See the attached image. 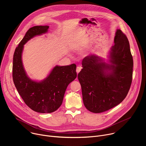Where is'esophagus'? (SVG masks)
<instances>
[{
  "label": "esophagus",
  "mask_w": 146,
  "mask_h": 146,
  "mask_svg": "<svg viewBox=\"0 0 146 146\" xmlns=\"http://www.w3.org/2000/svg\"><path fill=\"white\" fill-rule=\"evenodd\" d=\"M81 68H81V66H77V69H76V72H77V73H78L81 71Z\"/></svg>",
  "instance_id": "34e87169"
}]
</instances>
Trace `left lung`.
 Segmentation results:
<instances>
[{
  "mask_svg": "<svg viewBox=\"0 0 146 146\" xmlns=\"http://www.w3.org/2000/svg\"><path fill=\"white\" fill-rule=\"evenodd\" d=\"M110 64L96 55L83 59L78 74L82 100L90 111L100 113L116 106L130 89L133 62L127 37L117 29L110 53Z\"/></svg>",
  "mask_w": 146,
  "mask_h": 146,
  "instance_id": "left-lung-1",
  "label": "left lung"
}]
</instances>
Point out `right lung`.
<instances>
[{"instance_id": "right-lung-1", "label": "right lung", "mask_w": 146, "mask_h": 146, "mask_svg": "<svg viewBox=\"0 0 146 146\" xmlns=\"http://www.w3.org/2000/svg\"><path fill=\"white\" fill-rule=\"evenodd\" d=\"M49 26H35L30 28L16 47L13 56V79L14 85L26 105L40 113L56 111L62 105L70 83L77 77L76 65L56 66L43 81L37 82L28 77L22 62L24 45L37 35L47 32Z\"/></svg>"}]
</instances>
